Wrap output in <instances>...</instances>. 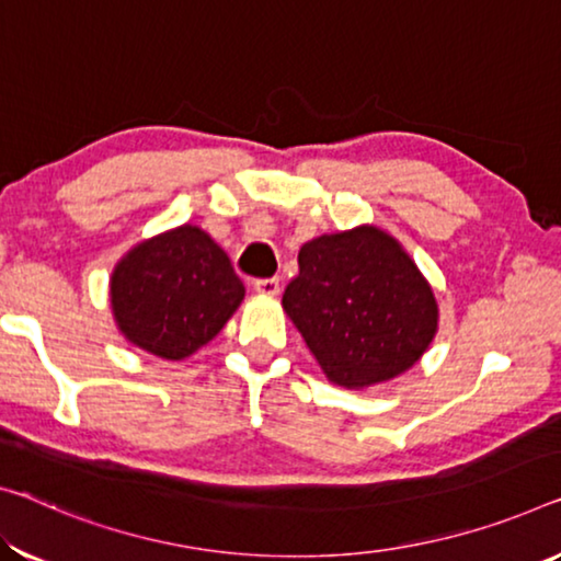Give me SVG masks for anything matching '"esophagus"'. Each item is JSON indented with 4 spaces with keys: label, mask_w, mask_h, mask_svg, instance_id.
Masks as SVG:
<instances>
[{
    "label": "esophagus",
    "mask_w": 561,
    "mask_h": 561,
    "mask_svg": "<svg viewBox=\"0 0 561 561\" xmlns=\"http://www.w3.org/2000/svg\"><path fill=\"white\" fill-rule=\"evenodd\" d=\"M255 293H261V296H278L280 293V280L278 278H257L253 283Z\"/></svg>",
    "instance_id": "1"
}]
</instances>
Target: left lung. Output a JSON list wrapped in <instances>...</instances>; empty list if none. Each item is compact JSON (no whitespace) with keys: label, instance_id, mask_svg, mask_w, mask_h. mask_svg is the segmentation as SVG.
I'll use <instances>...</instances> for the list:
<instances>
[{"label":"left lung","instance_id":"left-lung-1","mask_svg":"<svg viewBox=\"0 0 561 561\" xmlns=\"http://www.w3.org/2000/svg\"><path fill=\"white\" fill-rule=\"evenodd\" d=\"M283 310L331 383L368 389L424 356L438 331V304L391 232L356 226L300 245Z\"/></svg>","mask_w":561,"mask_h":561}]
</instances>
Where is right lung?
<instances>
[{
  "label": "right lung",
  "mask_w": 561,
  "mask_h": 561,
  "mask_svg": "<svg viewBox=\"0 0 561 561\" xmlns=\"http://www.w3.org/2000/svg\"><path fill=\"white\" fill-rule=\"evenodd\" d=\"M243 298L228 253L191 222L140 240L110 275L117 331L165 360H183L210 343Z\"/></svg>",
  "instance_id": "1"
}]
</instances>
